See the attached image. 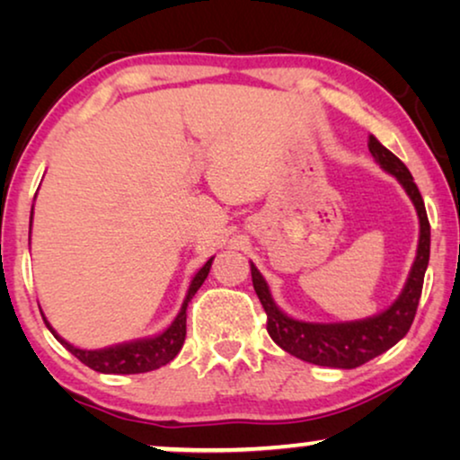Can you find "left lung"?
<instances>
[{
	"label": "left lung",
	"mask_w": 460,
	"mask_h": 460,
	"mask_svg": "<svg viewBox=\"0 0 460 460\" xmlns=\"http://www.w3.org/2000/svg\"><path fill=\"white\" fill-rule=\"evenodd\" d=\"M368 150L375 156L376 163L385 169L387 173L395 175L400 184L404 186L408 197L412 199L417 207L419 222H420V236L417 260L412 263L411 276L404 291L395 304L379 316L360 320V323H343V324H310L299 323V320L288 318L282 314L270 295V288L257 268L251 263V279H253V288L260 297L263 312H266L268 323L266 329L276 345L288 354L299 358L304 362L318 364V367L331 368H356L367 364L373 358L381 356L383 351L394 348L402 337L411 329L414 314H417L420 291H423L425 270L429 263V243L431 230L429 219H427L425 203L420 197L417 184H414L411 172L398 156L383 146L375 136H368Z\"/></svg>",
	"instance_id": "8db88e82"
}]
</instances>
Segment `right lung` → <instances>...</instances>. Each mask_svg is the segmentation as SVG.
<instances>
[{
  "label": "right lung",
  "mask_w": 460,
  "mask_h": 460,
  "mask_svg": "<svg viewBox=\"0 0 460 460\" xmlns=\"http://www.w3.org/2000/svg\"><path fill=\"white\" fill-rule=\"evenodd\" d=\"M31 219H33V211H31ZM211 261L205 263L203 268L199 270L197 276H194L190 282V288H188L186 301L181 305V312L178 314V318L173 320L172 326L165 332H161L159 337L153 339H144V341H134V343H125V345H115V348L109 349H98V351H90V349H79L73 348L71 343H66L65 339H60L56 335L52 326L48 324V320L43 318V323L48 324V329L52 331V335L58 339V341L65 345V348L71 351V354L90 367L92 370H98V373H106V375H136V373H148V370H156L161 367H165L167 362H172L175 356L180 354L181 345H184L186 339V307L188 301L194 297V293L199 291L200 285H203L207 274L211 270Z\"/></svg>",
  "instance_id": "obj_1"
}]
</instances>
